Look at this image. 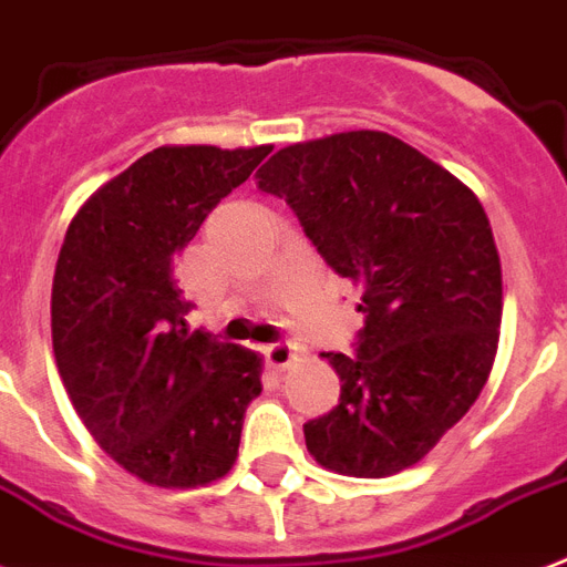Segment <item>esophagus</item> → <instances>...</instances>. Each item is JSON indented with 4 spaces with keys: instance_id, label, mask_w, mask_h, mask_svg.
I'll return each instance as SVG.
<instances>
[{
    "instance_id": "esophagus-1",
    "label": "esophagus",
    "mask_w": 567,
    "mask_h": 567,
    "mask_svg": "<svg viewBox=\"0 0 567 567\" xmlns=\"http://www.w3.org/2000/svg\"><path fill=\"white\" fill-rule=\"evenodd\" d=\"M265 359L270 368H276V371H285V368H288V364L297 359V347H293L291 341H276V344H267Z\"/></svg>"
}]
</instances>
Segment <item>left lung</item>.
<instances>
[{"mask_svg":"<svg viewBox=\"0 0 567 567\" xmlns=\"http://www.w3.org/2000/svg\"><path fill=\"white\" fill-rule=\"evenodd\" d=\"M338 276L359 288L355 355L329 414L302 426L320 465L400 474L474 405L503 311L501 256L483 205L444 167L385 132L285 146L256 173Z\"/></svg>","mask_w":567,"mask_h":567,"instance_id":"8db88e82","label":"left lung"}]
</instances>
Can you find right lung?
I'll use <instances>...</instances> for the list:
<instances>
[{
    "instance_id": "obj_1",
    "label": "right lung",
    "mask_w": 567,
    "mask_h": 567,
    "mask_svg": "<svg viewBox=\"0 0 567 567\" xmlns=\"http://www.w3.org/2000/svg\"><path fill=\"white\" fill-rule=\"evenodd\" d=\"M270 146H158L70 223L52 279V350L75 412L128 474L196 488L229 474L256 353L185 323L173 267L223 196Z\"/></svg>"
}]
</instances>
